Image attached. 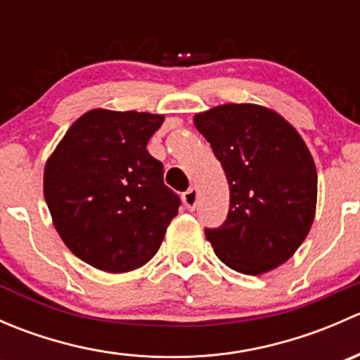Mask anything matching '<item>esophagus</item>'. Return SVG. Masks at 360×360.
<instances>
[{
	"instance_id": "34e87169",
	"label": "esophagus",
	"mask_w": 360,
	"mask_h": 360,
	"mask_svg": "<svg viewBox=\"0 0 360 360\" xmlns=\"http://www.w3.org/2000/svg\"><path fill=\"white\" fill-rule=\"evenodd\" d=\"M197 200H198V190H197V188H190V190L184 191V193H183L184 205H186L190 210L195 209V205H197Z\"/></svg>"
}]
</instances>
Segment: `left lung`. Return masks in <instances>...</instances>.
Returning <instances> with one entry per match:
<instances>
[{"instance_id":"obj_1","label":"left lung","mask_w":360,"mask_h":360,"mask_svg":"<svg viewBox=\"0 0 360 360\" xmlns=\"http://www.w3.org/2000/svg\"><path fill=\"white\" fill-rule=\"evenodd\" d=\"M193 122L230 184L226 221L205 228L216 256L245 275L285 263L307 238L317 205L307 144L278 112L256 104H223Z\"/></svg>"}]
</instances>
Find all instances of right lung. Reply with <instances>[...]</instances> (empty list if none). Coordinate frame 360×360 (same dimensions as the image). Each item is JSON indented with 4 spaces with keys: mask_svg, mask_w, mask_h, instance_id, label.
<instances>
[{
    "mask_svg": "<svg viewBox=\"0 0 360 360\" xmlns=\"http://www.w3.org/2000/svg\"><path fill=\"white\" fill-rule=\"evenodd\" d=\"M163 115L92 110L79 116L45 165L53 226L75 256L123 274L158 252L181 198L146 150Z\"/></svg>",
    "mask_w": 360,
    "mask_h": 360,
    "instance_id": "right-lung-1",
    "label": "right lung"
}]
</instances>
